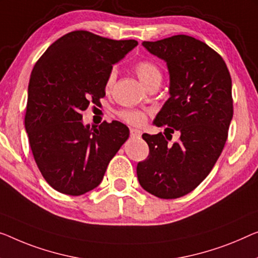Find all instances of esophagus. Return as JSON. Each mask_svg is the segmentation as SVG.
I'll list each match as a JSON object with an SVG mask.
<instances>
[{
	"mask_svg": "<svg viewBox=\"0 0 258 258\" xmlns=\"http://www.w3.org/2000/svg\"><path fill=\"white\" fill-rule=\"evenodd\" d=\"M130 133H131V137H133V138H140L141 134H142L141 131L138 130V128H131Z\"/></svg>",
	"mask_w": 258,
	"mask_h": 258,
	"instance_id": "34e87169",
	"label": "esophagus"
}]
</instances>
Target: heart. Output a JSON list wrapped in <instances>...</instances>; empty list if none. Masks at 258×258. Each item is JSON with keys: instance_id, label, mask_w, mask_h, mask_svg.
<instances>
[{"instance_id": "heart-1", "label": "heart", "mask_w": 258, "mask_h": 258, "mask_svg": "<svg viewBox=\"0 0 258 258\" xmlns=\"http://www.w3.org/2000/svg\"><path fill=\"white\" fill-rule=\"evenodd\" d=\"M136 72L138 76H139L140 81L145 84V86H147L148 83H151L154 80L162 78L160 68L157 67L155 63L151 62V61H141V62H139L136 66ZM114 80H116V72L112 71L110 73L109 78H107L106 87H112ZM120 117L124 119L125 121L134 125H140L145 121V113L141 112L139 110L121 111Z\"/></svg>"}]
</instances>
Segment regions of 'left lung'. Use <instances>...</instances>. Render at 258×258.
Returning a JSON list of instances; mask_svg holds the SVG:
<instances>
[{
  "label": "left lung",
  "mask_w": 258,
  "mask_h": 258,
  "mask_svg": "<svg viewBox=\"0 0 258 258\" xmlns=\"http://www.w3.org/2000/svg\"><path fill=\"white\" fill-rule=\"evenodd\" d=\"M142 46L167 63L170 81L169 98L153 124L164 127V135L176 129L181 137L170 145L162 133L142 134L149 155L138 163V179L156 197L179 198L206 178L224 149L233 118L232 79L224 59L194 37L177 34Z\"/></svg>",
  "instance_id": "obj_1"
}]
</instances>
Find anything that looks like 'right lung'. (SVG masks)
Instances as JSON below:
<instances>
[{
    "label": "right lung",
    "mask_w": 258,
    "mask_h": 258,
    "mask_svg": "<svg viewBox=\"0 0 258 258\" xmlns=\"http://www.w3.org/2000/svg\"><path fill=\"white\" fill-rule=\"evenodd\" d=\"M138 45L88 31L54 41L31 73L25 130L38 168L61 194L81 196L101 184L107 164L130 137L120 121L84 125L82 111L105 96L112 66Z\"/></svg>",
    "instance_id": "add662e5"
}]
</instances>
